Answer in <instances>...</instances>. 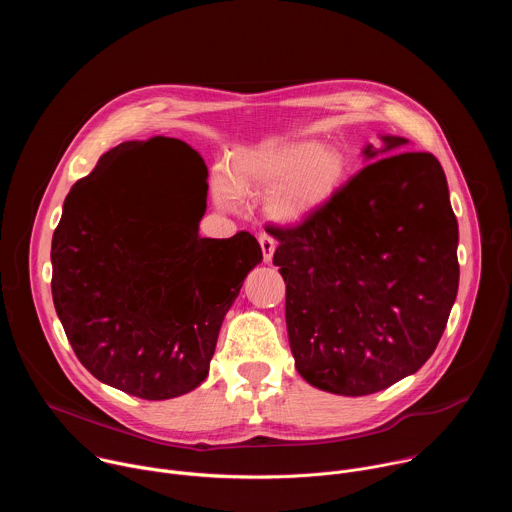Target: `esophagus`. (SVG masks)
Masks as SVG:
<instances>
[{"label": "esophagus", "mask_w": 512, "mask_h": 512, "mask_svg": "<svg viewBox=\"0 0 512 512\" xmlns=\"http://www.w3.org/2000/svg\"><path fill=\"white\" fill-rule=\"evenodd\" d=\"M259 245H261V251H263V261H265V263H271L273 253H275V247H277L275 239L269 237L267 233H261V235H259Z\"/></svg>", "instance_id": "obj_1"}]
</instances>
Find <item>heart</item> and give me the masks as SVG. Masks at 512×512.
I'll list each match as a JSON object with an SVG mask.
<instances>
[{
	"label": "heart",
	"instance_id": "1",
	"mask_svg": "<svg viewBox=\"0 0 512 512\" xmlns=\"http://www.w3.org/2000/svg\"><path fill=\"white\" fill-rule=\"evenodd\" d=\"M350 174L352 160L340 145L294 139L239 150L231 174L216 170L210 188L216 206L227 212H241L243 196L267 192L269 221L300 225L338 194Z\"/></svg>",
	"mask_w": 512,
	"mask_h": 512
}]
</instances>
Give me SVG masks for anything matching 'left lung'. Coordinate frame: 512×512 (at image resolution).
<instances>
[{
	"label": "left lung",
	"instance_id": "1",
	"mask_svg": "<svg viewBox=\"0 0 512 512\" xmlns=\"http://www.w3.org/2000/svg\"><path fill=\"white\" fill-rule=\"evenodd\" d=\"M379 139L362 148L367 166L308 221L269 227L296 369L344 397L417 373L458 296V221L440 162L401 152L405 137Z\"/></svg>",
	"mask_w": 512,
	"mask_h": 512
}]
</instances>
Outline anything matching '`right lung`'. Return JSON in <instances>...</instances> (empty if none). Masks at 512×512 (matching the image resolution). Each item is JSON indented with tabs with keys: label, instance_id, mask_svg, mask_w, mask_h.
Returning a JSON list of instances; mask_svg holds the SVG:
<instances>
[{
	"label": "right lung",
	"instance_id": "1",
	"mask_svg": "<svg viewBox=\"0 0 512 512\" xmlns=\"http://www.w3.org/2000/svg\"><path fill=\"white\" fill-rule=\"evenodd\" d=\"M158 142L160 165L125 171ZM208 170L172 137L125 141L70 188L52 237V300L83 367L127 395L164 401L208 375L223 320L263 259L245 231L198 235Z\"/></svg>",
	"mask_w": 512,
	"mask_h": 512
}]
</instances>
